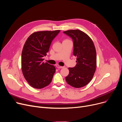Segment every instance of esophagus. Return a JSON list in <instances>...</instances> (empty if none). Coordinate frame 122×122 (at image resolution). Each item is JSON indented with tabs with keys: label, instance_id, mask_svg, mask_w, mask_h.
Returning a JSON list of instances; mask_svg holds the SVG:
<instances>
[{
	"label": "esophagus",
	"instance_id": "esophagus-1",
	"mask_svg": "<svg viewBox=\"0 0 122 122\" xmlns=\"http://www.w3.org/2000/svg\"><path fill=\"white\" fill-rule=\"evenodd\" d=\"M56 67H58V68H63V67H64V66H59V65H56Z\"/></svg>",
	"mask_w": 122,
	"mask_h": 122
}]
</instances>
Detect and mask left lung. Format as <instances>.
Returning a JSON list of instances; mask_svg holds the SVG:
<instances>
[{"mask_svg": "<svg viewBox=\"0 0 122 122\" xmlns=\"http://www.w3.org/2000/svg\"><path fill=\"white\" fill-rule=\"evenodd\" d=\"M72 39L73 55L77 57L76 66L69 67V73L66 77L67 84L79 88L85 86L92 79L97 67L96 50L92 39L81 30L63 31Z\"/></svg>", "mask_w": 122, "mask_h": 122, "instance_id": "obj_1", "label": "left lung"}]
</instances>
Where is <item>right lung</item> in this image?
I'll list each match as a JSON object with an SVG mask.
<instances>
[{"mask_svg": "<svg viewBox=\"0 0 122 122\" xmlns=\"http://www.w3.org/2000/svg\"><path fill=\"white\" fill-rule=\"evenodd\" d=\"M60 32V30L35 32L25 42L21 53V70L33 88H43L52 81L56 68L43 61L52 41Z\"/></svg>", "mask_w": 122, "mask_h": 122, "instance_id": "add662e5", "label": "right lung"}]
</instances>
